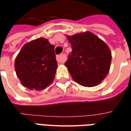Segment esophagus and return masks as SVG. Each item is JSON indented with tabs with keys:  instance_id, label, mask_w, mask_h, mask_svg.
<instances>
[{
	"instance_id": "34e87169",
	"label": "esophagus",
	"mask_w": 131,
	"mask_h": 131,
	"mask_svg": "<svg viewBox=\"0 0 131 131\" xmlns=\"http://www.w3.org/2000/svg\"><path fill=\"white\" fill-rule=\"evenodd\" d=\"M64 55L62 54H59V55H57V62L59 63H64Z\"/></svg>"
}]
</instances>
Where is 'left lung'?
Returning <instances> with one entry per match:
<instances>
[{
  "instance_id": "obj_1",
  "label": "left lung",
  "mask_w": 131,
  "mask_h": 131,
  "mask_svg": "<svg viewBox=\"0 0 131 131\" xmlns=\"http://www.w3.org/2000/svg\"><path fill=\"white\" fill-rule=\"evenodd\" d=\"M71 45L65 66L73 79L80 85L93 87L109 73L112 53L104 41L90 31L67 36Z\"/></svg>"
}]
</instances>
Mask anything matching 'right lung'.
I'll list each match as a JSON object with an SVG mask.
<instances>
[{"mask_svg":"<svg viewBox=\"0 0 131 131\" xmlns=\"http://www.w3.org/2000/svg\"><path fill=\"white\" fill-rule=\"evenodd\" d=\"M54 48L42 37L22 47L16 57L15 69L23 86L41 91L52 83L57 68Z\"/></svg>","mask_w":131,"mask_h":131,"instance_id":"1","label":"right lung"}]
</instances>
